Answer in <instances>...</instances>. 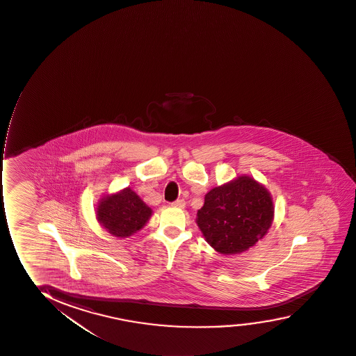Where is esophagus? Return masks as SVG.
I'll return each instance as SVG.
<instances>
[{
    "mask_svg": "<svg viewBox=\"0 0 356 356\" xmlns=\"http://www.w3.org/2000/svg\"><path fill=\"white\" fill-rule=\"evenodd\" d=\"M172 206L175 207V208H179V209H183L185 207V201L184 200H177V201L173 202L172 203Z\"/></svg>",
    "mask_w": 356,
    "mask_h": 356,
    "instance_id": "esophagus-1",
    "label": "esophagus"
}]
</instances>
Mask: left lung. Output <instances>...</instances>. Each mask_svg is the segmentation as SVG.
Masks as SVG:
<instances>
[{"label":"left lung","instance_id":"8db88e82","mask_svg":"<svg viewBox=\"0 0 356 356\" xmlns=\"http://www.w3.org/2000/svg\"><path fill=\"white\" fill-rule=\"evenodd\" d=\"M274 211L268 188L244 175L206 193L196 223L216 252L238 254L264 238Z\"/></svg>","mask_w":356,"mask_h":356}]
</instances>
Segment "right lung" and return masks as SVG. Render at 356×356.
<instances>
[{"instance_id": "1", "label": "right lung", "mask_w": 356, "mask_h": 356, "mask_svg": "<svg viewBox=\"0 0 356 356\" xmlns=\"http://www.w3.org/2000/svg\"><path fill=\"white\" fill-rule=\"evenodd\" d=\"M153 210L138 193L125 188L105 195L95 208V216L104 229L117 238H129L146 226Z\"/></svg>"}]
</instances>
